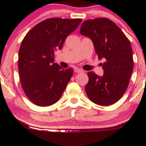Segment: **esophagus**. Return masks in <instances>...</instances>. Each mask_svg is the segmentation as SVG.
<instances>
[{
  "label": "esophagus",
  "mask_w": 146,
  "mask_h": 146,
  "mask_svg": "<svg viewBox=\"0 0 146 146\" xmlns=\"http://www.w3.org/2000/svg\"><path fill=\"white\" fill-rule=\"evenodd\" d=\"M74 71L75 72V73H82V72H83L82 70H81V69H75Z\"/></svg>",
  "instance_id": "1"
}]
</instances>
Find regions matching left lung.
Segmentation results:
<instances>
[{"instance_id":"1","label":"left lung","mask_w":146,"mask_h":146,"mask_svg":"<svg viewBox=\"0 0 146 146\" xmlns=\"http://www.w3.org/2000/svg\"><path fill=\"white\" fill-rule=\"evenodd\" d=\"M80 34L92 40L104 75L88 73L89 82L85 91L92 102L101 106L111 105L126 92L133 69L130 42L123 31L108 18H96L84 21Z\"/></svg>"}]
</instances>
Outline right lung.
<instances>
[{
  "label": "right lung",
  "instance_id": "1",
  "mask_svg": "<svg viewBox=\"0 0 146 146\" xmlns=\"http://www.w3.org/2000/svg\"><path fill=\"white\" fill-rule=\"evenodd\" d=\"M82 19L50 18L38 23L24 37L19 50V79L24 93L34 104L56 103L73 74L54 63L56 49H61L67 37Z\"/></svg>",
  "mask_w": 146,
  "mask_h": 146
}]
</instances>
